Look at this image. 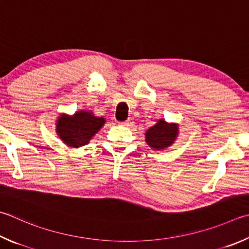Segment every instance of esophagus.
I'll return each mask as SVG.
<instances>
[{"mask_svg": "<svg viewBox=\"0 0 249 249\" xmlns=\"http://www.w3.org/2000/svg\"><path fill=\"white\" fill-rule=\"evenodd\" d=\"M133 124H134V121L132 119H127L125 122H123V123H122V125L127 126V127H129V126H133Z\"/></svg>", "mask_w": 249, "mask_h": 249, "instance_id": "esophagus-1", "label": "esophagus"}]
</instances>
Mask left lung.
Returning <instances> with one entry per match:
<instances>
[{"label":"left lung","instance_id":"8db88e82","mask_svg":"<svg viewBox=\"0 0 249 249\" xmlns=\"http://www.w3.org/2000/svg\"><path fill=\"white\" fill-rule=\"evenodd\" d=\"M146 142L156 150L170 147L178 135V125L159 120L146 132Z\"/></svg>","mask_w":249,"mask_h":249}]
</instances>
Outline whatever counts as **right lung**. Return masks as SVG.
I'll return each instance as SVG.
<instances>
[{
  "mask_svg": "<svg viewBox=\"0 0 249 249\" xmlns=\"http://www.w3.org/2000/svg\"><path fill=\"white\" fill-rule=\"evenodd\" d=\"M106 123L103 117H97L90 111H78L73 116L62 114L56 120V133L62 142L71 148L87 144L90 139Z\"/></svg>",
  "mask_w": 249,
  "mask_h": 249,
  "instance_id": "1",
  "label": "right lung"
}]
</instances>
